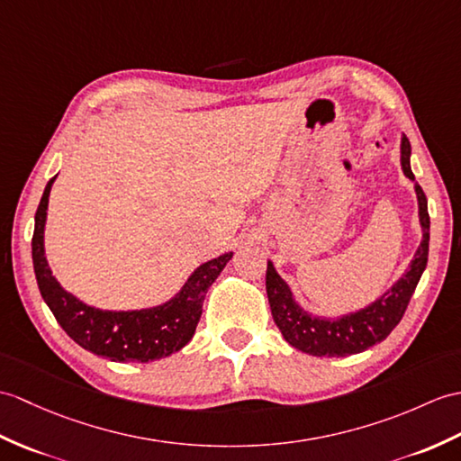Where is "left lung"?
<instances>
[{
    "label": "left lung",
    "mask_w": 461,
    "mask_h": 461,
    "mask_svg": "<svg viewBox=\"0 0 461 461\" xmlns=\"http://www.w3.org/2000/svg\"><path fill=\"white\" fill-rule=\"evenodd\" d=\"M401 167L402 173L414 180L411 168V141L401 139ZM419 198V218L422 226V241L414 253L409 269L375 303L339 318H322L308 314L296 304L291 288L275 271L273 263H267V296H269L271 314L283 338L293 348L316 357H346L361 353L379 344L401 322L411 296L419 285L428 263V241H430V216L428 200L419 182H414Z\"/></svg>",
    "instance_id": "8db88e82"
}]
</instances>
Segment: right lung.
<instances>
[{
    "instance_id": "add662e5",
    "label": "right lung",
    "mask_w": 461,
    "mask_h": 461,
    "mask_svg": "<svg viewBox=\"0 0 461 461\" xmlns=\"http://www.w3.org/2000/svg\"><path fill=\"white\" fill-rule=\"evenodd\" d=\"M49 180L35 213L33 231V267L42 301L55 314L62 330L84 349L112 361L147 363L185 348L192 339L202 316V304L212 283L231 259V251L212 259L188 276L180 293L168 303L143 310H100L84 304L77 296L64 291L52 276L45 257V221L50 186Z\"/></svg>"
}]
</instances>
